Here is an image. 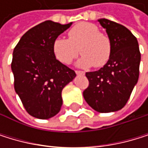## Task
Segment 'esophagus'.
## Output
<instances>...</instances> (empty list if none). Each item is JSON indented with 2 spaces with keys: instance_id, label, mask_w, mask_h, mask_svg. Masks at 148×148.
<instances>
[{
  "instance_id": "obj_1",
  "label": "esophagus",
  "mask_w": 148,
  "mask_h": 148,
  "mask_svg": "<svg viewBox=\"0 0 148 148\" xmlns=\"http://www.w3.org/2000/svg\"><path fill=\"white\" fill-rule=\"evenodd\" d=\"M75 73H76V75H85V73L83 71H80V70H76Z\"/></svg>"
}]
</instances>
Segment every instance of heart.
Returning <instances> with one entry per match:
<instances>
[{"mask_svg": "<svg viewBox=\"0 0 148 148\" xmlns=\"http://www.w3.org/2000/svg\"><path fill=\"white\" fill-rule=\"evenodd\" d=\"M112 50L109 36L99 32L96 25L88 22L73 26L68 32V39L58 37L53 42V52L63 64H70L81 52L82 56L78 66L82 67L104 66L109 61Z\"/></svg>", "mask_w": 148, "mask_h": 148, "instance_id": "1", "label": "heart"}]
</instances>
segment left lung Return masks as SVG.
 Wrapping results in <instances>:
<instances>
[{
  "mask_svg": "<svg viewBox=\"0 0 148 148\" xmlns=\"http://www.w3.org/2000/svg\"><path fill=\"white\" fill-rule=\"evenodd\" d=\"M109 36L113 50L106 65L85 73L89 86L83 98L99 113L122 109L129 100L139 75L140 51L137 38L123 25L106 18L98 20Z\"/></svg>",
  "mask_w": 148,
  "mask_h": 148,
  "instance_id": "8db88e82",
  "label": "left lung"
}]
</instances>
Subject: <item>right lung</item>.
Wrapping results in <instances>:
<instances>
[{"label":"right lung","mask_w":148,"mask_h":148,"mask_svg":"<svg viewBox=\"0 0 148 148\" xmlns=\"http://www.w3.org/2000/svg\"><path fill=\"white\" fill-rule=\"evenodd\" d=\"M71 25L44 21L28 30L14 49V88L26 112L35 118L49 119L60 111L62 90L76 75L53 52L54 41Z\"/></svg>","instance_id":"add662e5"}]
</instances>
